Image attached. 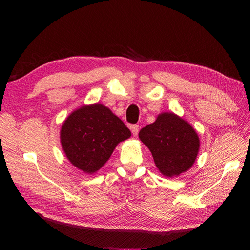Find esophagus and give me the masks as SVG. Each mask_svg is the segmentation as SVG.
Segmentation results:
<instances>
[{
  "instance_id": "esophagus-1",
  "label": "esophagus",
  "mask_w": 250,
  "mask_h": 250,
  "mask_svg": "<svg viewBox=\"0 0 250 250\" xmlns=\"http://www.w3.org/2000/svg\"><path fill=\"white\" fill-rule=\"evenodd\" d=\"M131 132L134 135V137H137L138 133H139V125H131Z\"/></svg>"
}]
</instances>
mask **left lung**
Segmentation results:
<instances>
[{
    "label": "left lung",
    "instance_id": "1",
    "mask_svg": "<svg viewBox=\"0 0 250 250\" xmlns=\"http://www.w3.org/2000/svg\"><path fill=\"white\" fill-rule=\"evenodd\" d=\"M164 176H179L191 168L200 150V139L192 125L173 112H163L139 132Z\"/></svg>",
    "mask_w": 250,
    "mask_h": 250
}]
</instances>
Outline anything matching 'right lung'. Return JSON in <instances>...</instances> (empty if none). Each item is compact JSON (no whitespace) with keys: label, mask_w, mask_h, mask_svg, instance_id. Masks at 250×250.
<instances>
[{"label":"right lung","mask_w":250,"mask_h":250,"mask_svg":"<svg viewBox=\"0 0 250 250\" xmlns=\"http://www.w3.org/2000/svg\"><path fill=\"white\" fill-rule=\"evenodd\" d=\"M130 135V130L111 110L94 104L70 113L62 124L61 142L70 163L92 174L104 166L118 143Z\"/></svg>","instance_id":"obj_1"}]
</instances>
